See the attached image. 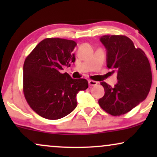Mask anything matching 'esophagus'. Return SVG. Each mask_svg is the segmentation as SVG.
Listing matches in <instances>:
<instances>
[{
	"label": "esophagus",
	"instance_id": "obj_1",
	"mask_svg": "<svg viewBox=\"0 0 157 157\" xmlns=\"http://www.w3.org/2000/svg\"><path fill=\"white\" fill-rule=\"evenodd\" d=\"M97 83H98V82H97V81H94V80H89V85L90 86H96V85H97Z\"/></svg>",
	"mask_w": 157,
	"mask_h": 157
}]
</instances>
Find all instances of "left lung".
<instances>
[{"instance_id":"left-lung-1","label":"left lung","mask_w":157,"mask_h":157,"mask_svg":"<svg viewBox=\"0 0 157 157\" xmlns=\"http://www.w3.org/2000/svg\"><path fill=\"white\" fill-rule=\"evenodd\" d=\"M100 41L107 50V67L117 73L118 82L113 87L100 82L105 94L99 105L109 114L120 116L146 99L152 82L151 65L145 52L125 35H104Z\"/></svg>"}]
</instances>
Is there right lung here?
<instances>
[{"mask_svg": "<svg viewBox=\"0 0 157 157\" xmlns=\"http://www.w3.org/2000/svg\"><path fill=\"white\" fill-rule=\"evenodd\" d=\"M76 42L46 38L26 57L23 64V91L34 111L48 120H58L77 107V94L89 87L86 79H72L63 73L75 63Z\"/></svg>", "mask_w": 157, "mask_h": 157, "instance_id": "add662e5", "label": "right lung"}]
</instances>
